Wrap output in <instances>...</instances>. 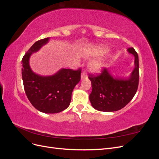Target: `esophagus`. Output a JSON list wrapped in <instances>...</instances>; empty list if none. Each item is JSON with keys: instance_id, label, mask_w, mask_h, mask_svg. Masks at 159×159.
<instances>
[{"instance_id": "34e87169", "label": "esophagus", "mask_w": 159, "mask_h": 159, "mask_svg": "<svg viewBox=\"0 0 159 159\" xmlns=\"http://www.w3.org/2000/svg\"><path fill=\"white\" fill-rule=\"evenodd\" d=\"M86 77H87V73H86L85 71H84L82 73H81V79H84L85 78H86Z\"/></svg>"}]
</instances>
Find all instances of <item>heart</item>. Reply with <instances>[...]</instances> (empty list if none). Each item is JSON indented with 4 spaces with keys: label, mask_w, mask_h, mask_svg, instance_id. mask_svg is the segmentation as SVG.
I'll use <instances>...</instances> for the list:
<instances>
[{
    "label": "heart",
    "mask_w": 159,
    "mask_h": 159,
    "mask_svg": "<svg viewBox=\"0 0 159 159\" xmlns=\"http://www.w3.org/2000/svg\"><path fill=\"white\" fill-rule=\"evenodd\" d=\"M108 50V48L105 46H99L97 47H94L91 48L89 51V54L91 56H98L102 55ZM90 68L94 72H99L102 70L103 67L102 62L101 61H94L90 64Z\"/></svg>",
    "instance_id": "obj_1"
}]
</instances>
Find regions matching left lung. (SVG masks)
Masks as SVG:
<instances>
[{
  "label": "left lung",
  "mask_w": 159,
  "mask_h": 159,
  "mask_svg": "<svg viewBox=\"0 0 159 159\" xmlns=\"http://www.w3.org/2000/svg\"><path fill=\"white\" fill-rule=\"evenodd\" d=\"M127 51L134 56V68L128 79L114 78L106 68L98 75L89 74L92 87L89 100L95 109L116 111L127 105L135 95L139 81V57L133 48H129Z\"/></svg>",
  "instance_id": "left-lung-1"
}]
</instances>
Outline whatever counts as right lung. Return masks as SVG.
Returning a JSON list of instances; mask_svg holds the SVG:
<instances>
[{
    "mask_svg": "<svg viewBox=\"0 0 159 159\" xmlns=\"http://www.w3.org/2000/svg\"><path fill=\"white\" fill-rule=\"evenodd\" d=\"M49 38L36 42L22 60V77L28 100L36 109L46 113H57L68 108L75 86L81 80V70L62 68L50 76H40L32 71L30 56L47 44Z\"/></svg>",
    "mask_w": 159,
    "mask_h": 159,
    "instance_id": "right-lung-1",
    "label": "right lung"
}]
</instances>
